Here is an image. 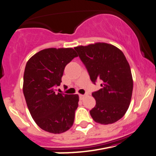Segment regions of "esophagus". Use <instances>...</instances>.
<instances>
[{
    "label": "esophagus",
    "instance_id": "34e87169",
    "mask_svg": "<svg viewBox=\"0 0 156 156\" xmlns=\"http://www.w3.org/2000/svg\"><path fill=\"white\" fill-rule=\"evenodd\" d=\"M86 97V94H79V98H80V99H84V97Z\"/></svg>",
    "mask_w": 156,
    "mask_h": 156
}]
</instances>
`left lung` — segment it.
<instances>
[{
  "label": "left lung",
  "instance_id": "obj_1",
  "mask_svg": "<svg viewBox=\"0 0 156 156\" xmlns=\"http://www.w3.org/2000/svg\"><path fill=\"white\" fill-rule=\"evenodd\" d=\"M74 48L92 83L96 84L97 80L102 81V88L92 92L96 105L90 110V115L101 124L118 121L128 110L133 91L132 72L124 54L105 43Z\"/></svg>",
  "mask_w": 156,
  "mask_h": 156
}]
</instances>
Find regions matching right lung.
Masks as SVG:
<instances>
[{"label": "right lung", "instance_id": "right-lung-1", "mask_svg": "<svg viewBox=\"0 0 156 156\" xmlns=\"http://www.w3.org/2000/svg\"><path fill=\"white\" fill-rule=\"evenodd\" d=\"M78 54L73 48L41 50L27 61L23 93L37 125L46 132L61 134L72 126L78 106V94L56 92L65 67Z\"/></svg>", "mask_w": 156, "mask_h": 156}]
</instances>
